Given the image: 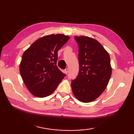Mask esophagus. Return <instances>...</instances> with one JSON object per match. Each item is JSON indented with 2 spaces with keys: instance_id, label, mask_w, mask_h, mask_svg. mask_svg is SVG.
I'll list each match as a JSON object with an SVG mask.
<instances>
[{
  "instance_id": "34e87169",
  "label": "esophagus",
  "mask_w": 134,
  "mask_h": 134,
  "mask_svg": "<svg viewBox=\"0 0 134 134\" xmlns=\"http://www.w3.org/2000/svg\"><path fill=\"white\" fill-rule=\"evenodd\" d=\"M69 69H68V68H67V69H65L64 70V71L65 74H67L68 72H69Z\"/></svg>"
}]
</instances>
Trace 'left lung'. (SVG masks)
<instances>
[{
    "label": "left lung",
    "mask_w": 134,
    "mask_h": 134,
    "mask_svg": "<svg viewBox=\"0 0 134 134\" xmlns=\"http://www.w3.org/2000/svg\"><path fill=\"white\" fill-rule=\"evenodd\" d=\"M79 46V71L71 80L72 93L79 100L88 103L105 90L112 74L109 55L97 40L74 37Z\"/></svg>",
    "instance_id": "8db88e82"
}]
</instances>
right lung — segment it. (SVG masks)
Listing matches in <instances>:
<instances>
[{"mask_svg":"<svg viewBox=\"0 0 134 134\" xmlns=\"http://www.w3.org/2000/svg\"><path fill=\"white\" fill-rule=\"evenodd\" d=\"M69 36L52 34L40 38L24 52L20 73L27 89L39 97L53 93L66 76L57 66L58 51L69 41Z\"/></svg>","mask_w":134,"mask_h":134,"instance_id":"right-lung-1","label":"right lung"}]
</instances>
